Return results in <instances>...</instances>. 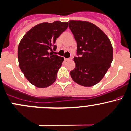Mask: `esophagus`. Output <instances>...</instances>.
I'll return each mask as SVG.
<instances>
[{"mask_svg":"<svg viewBox=\"0 0 131 131\" xmlns=\"http://www.w3.org/2000/svg\"><path fill=\"white\" fill-rule=\"evenodd\" d=\"M64 60H66V61H70V60H71V58H64Z\"/></svg>","mask_w":131,"mask_h":131,"instance_id":"esophagus-1","label":"esophagus"}]
</instances>
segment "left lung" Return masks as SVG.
<instances>
[{"mask_svg":"<svg viewBox=\"0 0 131 131\" xmlns=\"http://www.w3.org/2000/svg\"><path fill=\"white\" fill-rule=\"evenodd\" d=\"M77 43L76 67L70 71L73 81L86 87L98 83L110 67L113 50L107 35L99 27L86 21L68 22Z\"/></svg>","mask_w":131,"mask_h":131,"instance_id":"obj_1","label":"left lung"}]
</instances>
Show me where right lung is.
Segmentation results:
<instances>
[{"mask_svg":"<svg viewBox=\"0 0 131 131\" xmlns=\"http://www.w3.org/2000/svg\"><path fill=\"white\" fill-rule=\"evenodd\" d=\"M68 22L55 21L35 25L25 34L18 47L19 67L26 78L38 88L55 81L64 58L53 54L56 40L67 30Z\"/></svg>","mask_w":131,"mask_h":131,"instance_id":"add662e5","label":"right lung"}]
</instances>
